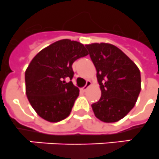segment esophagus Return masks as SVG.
Returning <instances> with one entry per match:
<instances>
[{
  "mask_svg": "<svg viewBox=\"0 0 159 159\" xmlns=\"http://www.w3.org/2000/svg\"><path fill=\"white\" fill-rule=\"evenodd\" d=\"M90 85H91V81H86V85H85V86H84L82 88L83 91H86V90L88 89V88L90 86Z\"/></svg>",
  "mask_w": 159,
  "mask_h": 159,
  "instance_id": "34e87169",
  "label": "esophagus"
}]
</instances>
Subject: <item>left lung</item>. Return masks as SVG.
<instances>
[{
    "label": "left lung",
    "mask_w": 159,
    "mask_h": 159,
    "mask_svg": "<svg viewBox=\"0 0 159 159\" xmlns=\"http://www.w3.org/2000/svg\"><path fill=\"white\" fill-rule=\"evenodd\" d=\"M97 70L101 99L92 104L95 116L105 123L117 122L134 108L141 90L137 66L116 46L85 45Z\"/></svg>",
    "instance_id": "left-lung-1"
}]
</instances>
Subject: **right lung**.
Instances as JSON below:
<instances>
[{
    "instance_id": "right-lung-1",
    "label": "right lung",
    "mask_w": 159,
    "mask_h": 159,
    "mask_svg": "<svg viewBox=\"0 0 159 159\" xmlns=\"http://www.w3.org/2000/svg\"><path fill=\"white\" fill-rule=\"evenodd\" d=\"M89 53L77 41L62 39L43 49L25 71L26 95L36 113L47 121L56 123L70 114L79 89L72 81V64Z\"/></svg>"
}]
</instances>
